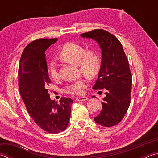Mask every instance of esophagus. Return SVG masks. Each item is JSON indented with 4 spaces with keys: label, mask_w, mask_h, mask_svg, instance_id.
Instances as JSON below:
<instances>
[{
    "label": "esophagus",
    "mask_w": 158,
    "mask_h": 158,
    "mask_svg": "<svg viewBox=\"0 0 158 158\" xmlns=\"http://www.w3.org/2000/svg\"><path fill=\"white\" fill-rule=\"evenodd\" d=\"M88 100V98L87 97H79V98H76V100L77 101H85V100Z\"/></svg>",
    "instance_id": "34e87169"
}]
</instances>
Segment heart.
<instances>
[{
    "mask_svg": "<svg viewBox=\"0 0 158 158\" xmlns=\"http://www.w3.org/2000/svg\"><path fill=\"white\" fill-rule=\"evenodd\" d=\"M58 56L63 60L79 65L82 73L89 77L95 76L100 70V58L98 53L95 49L85 52L83 45L76 42H67L60 49ZM48 73L53 79H57L59 76L57 64L54 61H51L48 65ZM88 84L89 81L86 79H78L67 85L65 92L69 95H81Z\"/></svg>",
    "mask_w": 158,
    "mask_h": 158,
    "instance_id": "obj_1",
    "label": "heart"
}]
</instances>
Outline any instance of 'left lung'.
<instances>
[{"label": "left lung", "instance_id": "obj_1", "mask_svg": "<svg viewBox=\"0 0 158 158\" xmlns=\"http://www.w3.org/2000/svg\"><path fill=\"white\" fill-rule=\"evenodd\" d=\"M95 40L102 49V63L93 89L103 90L106 96L102 111L95 121L105 127L118 124L127 113L131 101L132 74L129 62L120 41L102 29H95L81 34Z\"/></svg>", "mask_w": 158, "mask_h": 158}]
</instances>
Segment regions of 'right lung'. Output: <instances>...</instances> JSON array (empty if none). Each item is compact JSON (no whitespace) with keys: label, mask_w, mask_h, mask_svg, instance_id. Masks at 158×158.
Instances as JSON below:
<instances>
[{"label":"right lung","mask_w":158,"mask_h":158,"mask_svg":"<svg viewBox=\"0 0 158 158\" xmlns=\"http://www.w3.org/2000/svg\"><path fill=\"white\" fill-rule=\"evenodd\" d=\"M57 38H40L23 49L19 65V90L28 113L38 126L52 134L60 133L68 126L71 98L62 97L60 102L52 100L48 93L51 83L45 51Z\"/></svg>","instance_id":"obj_1"}]
</instances>
